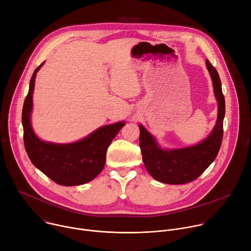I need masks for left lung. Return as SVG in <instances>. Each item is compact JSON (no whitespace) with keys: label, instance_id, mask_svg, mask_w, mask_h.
<instances>
[{"label":"left lung","instance_id":"8db88e82","mask_svg":"<svg viewBox=\"0 0 251 251\" xmlns=\"http://www.w3.org/2000/svg\"><path fill=\"white\" fill-rule=\"evenodd\" d=\"M210 75L214 95L219 102L217 124L209 136L200 144L174 150H163L155 138L142 125L140 128V148L144 165L156 181L170 185H182L198 178L217 158L224 136L226 102L222 82L217 69L209 60L205 61Z\"/></svg>","mask_w":251,"mask_h":251}]
</instances>
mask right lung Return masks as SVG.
I'll list each match as a JSON object with an SVG mask.
<instances>
[{"instance_id":"obj_1","label":"right lung","mask_w":251,"mask_h":251,"mask_svg":"<svg viewBox=\"0 0 251 251\" xmlns=\"http://www.w3.org/2000/svg\"><path fill=\"white\" fill-rule=\"evenodd\" d=\"M43 64L33 71L23 107L22 123L26 154L33 166L56 184L83 185L92 181L103 170L107 149L125 122L100 127L84 139L70 144H54L39 139L31 128L30 113L34 78Z\"/></svg>"}]
</instances>
